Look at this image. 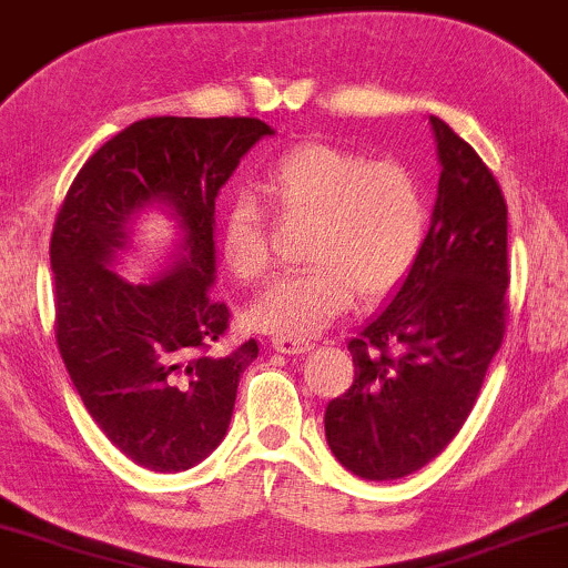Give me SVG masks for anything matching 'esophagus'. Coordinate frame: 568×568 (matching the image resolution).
Returning <instances> with one entry per match:
<instances>
[{
	"label": "esophagus",
	"instance_id": "esophagus-1",
	"mask_svg": "<svg viewBox=\"0 0 568 568\" xmlns=\"http://www.w3.org/2000/svg\"><path fill=\"white\" fill-rule=\"evenodd\" d=\"M272 349L280 354H306L312 349L310 341L302 338H285V336H275L272 338Z\"/></svg>",
	"mask_w": 568,
	"mask_h": 568
}]
</instances>
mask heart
<instances>
[{"mask_svg":"<svg viewBox=\"0 0 568 568\" xmlns=\"http://www.w3.org/2000/svg\"><path fill=\"white\" fill-rule=\"evenodd\" d=\"M264 190L285 216H314L304 272L277 277L254 298L256 331L285 338L323 333L354 304L392 293L418 262L428 206L423 184L399 161H371L359 150L304 142L272 163ZM222 256L241 280L270 266L266 222L248 193L232 197L222 222Z\"/></svg>","mask_w":568,"mask_h":568,"instance_id":"heart-1","label":"heart"}]
</instances>
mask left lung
I'll list each match as a JSON object with an SVG mask.
<instances>
[{"label":"left lung","instance_id":"left-lung-1","mask_svg":"<svg viewBox=\"0 0 568 568\" xmlns=\"http://www.w3.org/2000/svg\"><path fill=\"white\" fill-rule=\"evenodd\" d=\"M439 190L418 262L349 341L354 384L325 409L331 453L359 479L415 474L455 439L503 344L508 206L476 150L428 119Z\"/></svg>","mask_w":568,"mask_h":568}]
</instances>
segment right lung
<instances>
[{"label":"right lung","mask_w":568,"mask_h":568,"mask_svg":"<svg viewBox=\"0 0 568 568\" xmlns=\"http://www.w3.org/2000/svg\"><path fill=\"white\" fill-rule=\"evenodd\" d=\"M258 119L134 121L89 159L58 211L50 243L54 338L87 413L129 460L159 474L197 466L230 428L254 338L222 357L230 310L216 280L214 203L262 136ZM159 207L181 230L161 278L129 284L112 270L133 219Z\"/></svg>","instance_id":"right-lung-1"}]
</instances>
